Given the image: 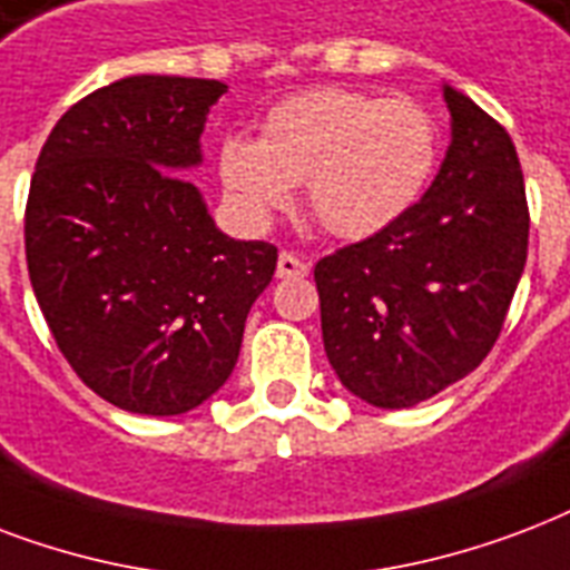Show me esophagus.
<instances>
[{"instance_id":"esophagus-1","label":"esophagus","mask_w":570,"mask_h":570,"mask_svg":"<svg viewBox=\"0 0 570 570\" xmlns=\"http://www.w3.org/2000/svg\"><path fill=\"white\" fill-rule=\"evenodd\" d=\"M276 276L279 279H303V276H308V264L294 253H282L279 264H276Z\"/></svg>"}]
</instances>
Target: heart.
Returning <instances> with one entry per match:
<instances>
[{
	"mask_svg": "<svg viewBox=\"0 0 570 570\" xmlns=\"http://www.w3.org/2000/svg\"><path fill=\"white\" fill-rule=\"evenodd\" d=\"M436 157L440 127L419 100L330 86L273 106L262 139L225 136L216 166L225 193L253 223L285 210L306 180L317 223L335 237L363 240L416 207Z\"/></svg>",
	"mask_w": 570,
	"mask_h": 570,
	"instance_id": "b5f03b06",
	"label": "heart"
}]
</instances>
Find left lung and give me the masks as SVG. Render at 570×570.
Instances as JSON below:
<instances>
[{"instance_id":"left-lung-1","label":"left lung","mask_w":570,"mask_h":570,"mask_svg":"<svg viewBox=\"0 0 570 570\" xmlns=\"http://www.w3.org/2000/svg\"><path fill=\"white\" fill-rule=\"evenodd\" d=\"M452 142L434 184L386 232L315 264L326 360L383 410L434 399L491 354L527 264L518 151L464 91L443 86Z\"/></svg>"}]
</instances>
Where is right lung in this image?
<instances>
[{
	"label": "right lung",
	"mask_w": 570,
	"mask_h": 570,
	"mask_svg": "<svg viewBox=\"0 0 570 570\" xmlns=\"http://www.w3.org/2000/svg\"><path fill=\"white\" fill-rule=\"evenodd\" d=\"M219 79L125 77L73 104L35 163L26 264L56 345L88 390L178 416L235 372L276 246L216 228L187 178Z\"/></svg>",
	"instance_id": "right-lung-1"
}]
</instances>
